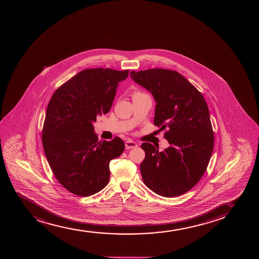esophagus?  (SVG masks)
<instances>
[{
    "instance_id": "1",
    "label": "esophagus",
    "mask_w": 259,
    "mask_h": 259,
    "mask_svg": "<svg viewBox=\"0 0 259 259\" xmlns=\"http://www.w3.org/2000/svg\"><path fill=\"white\" fill-rule=\"evenodd\" d=\"M137 147H138V145L133 141H127L125 143V149H135V148H137Z\"/></svg>"
}]
</instances>
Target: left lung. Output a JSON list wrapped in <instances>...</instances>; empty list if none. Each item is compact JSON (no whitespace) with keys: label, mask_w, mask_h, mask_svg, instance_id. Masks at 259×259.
I'll return each instance as SVG.
<instances>
[{"label":"left lung","mask_w":259,"mask_h":259,"mask_svg":"<svg viewBox=\"0 0 259 259\" xmlns=\"http://www.w3.org/2000/svg\"><path fill=\"white\" fill-rule=\"evenodd\" d=\"M136 83L155 98L154 124L167 130L170 146L159 152L143 143L145 159L140 169L144 184L164 197L182 195L199 182L213 150L208 106L199 91L176 71L149 69L131 72Z\"/></svg>","instance_id":"left-lung-1"}]
</instances>
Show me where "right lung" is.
<instances>
[{
  "instance_id": "1",
  "label": "right lung",
  "mask_w": 259,
  "mask_h": 259,
  "mask_svg": "<svg viewBox=\"0 0 259 259\" xmlns=\"http://www.w3.org/2000/svg\"><path fill=\"white\" fill-rule=\"evenodd\" d=\"M128 70L87 69L55 91L46 113L42 144L58 182L78 196L101 191L110 181V161L124 150L115 137L98 142L93 122L110 111Z\"/></svg>"
}]
</instances>
